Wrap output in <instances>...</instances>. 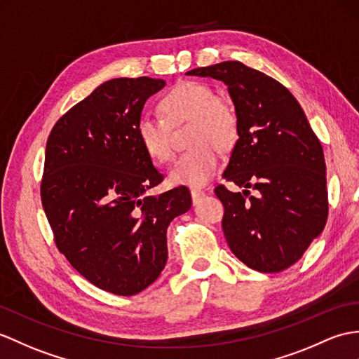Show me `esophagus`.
I'll use <instances>...</instances> for the list:
<instances>
[{
  "instance_id": "34e87169",
  "label": "esophagus",
  "mask_w": 359,
  "mask_h": 359,
  "mask_svg": "<svg viewBox=\"0 0 359 359\" xmlns=\"http://www.w3.org/2000/svg\"><path fill=\"white\" fill-rule=\"evenodd\" d=\"M205 196V193L202 189H198V188H191V198H193V202L194 203H197L200 198H202Z\"/></svg>"
}]
</instances>
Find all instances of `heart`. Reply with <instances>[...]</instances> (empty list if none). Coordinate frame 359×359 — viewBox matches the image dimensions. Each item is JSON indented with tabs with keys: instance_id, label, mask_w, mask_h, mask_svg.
<instances>
[{
	"instance_id": "obj_1",
	"label": "heart",
	"mask_w": 359,
	"mask_h": 359,
	"mask_svg": "<svg viewBox=\"0 0 359 359\" xmlns=\"http://www.w3.org/2000/svg\"><path fill=\"white\" fill-rule=\"evenodd\" d=\"M157 110L161 116H144L136 127L142 149L149 159L168 163L174 157L172 127L191 122L188 145L170 179L176 185L202 187L217 171L219 149H229L238 137L237 113L228 101L203 82H182L166 93Z\"/></svg>"
}]
</instances>
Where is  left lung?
I'll return each instance as SVG.
<instances>
[{"label":"left lung","mask_w":359,"mask_h":359,"mask_svg":"<svg viewBox=\"0 0 359 359\" xmlns=\"http://www.w3.org/2000/svg\"><path fill=\"white\" fill-rule=\"evenodd\" d=\"M187 74L223 81L236 105L238 139L223 177L245 189L232 193L223 183L214 189L224 208L222 229L229 249L258 272L287 269L327 222L318 137L292 93L243 62L224 61Z\"/></svg>","instance_id":"left-lung-1"}]
</instances>
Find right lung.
<instances>
[{
	"instance_id": "right-lung-1",
	"label": "right lung",
	"mask_w": 359,
	"mask_h": 359,
	"mask_svg": "<svg viewBox=\"0 0 359 359\" xmlns=\"http://www.w3.org/2000/svg\"><path fill=\"white\" fill-rule=\"evenodd\" d=\"M163 86L148 76L107 81L62 114L47 139L41 202L55 245L82 277L114 295L139 294L159 277L166 228L191 208L187 187L147 194L165 177L136 127Z\"/></svg>"
}]
</instances>
